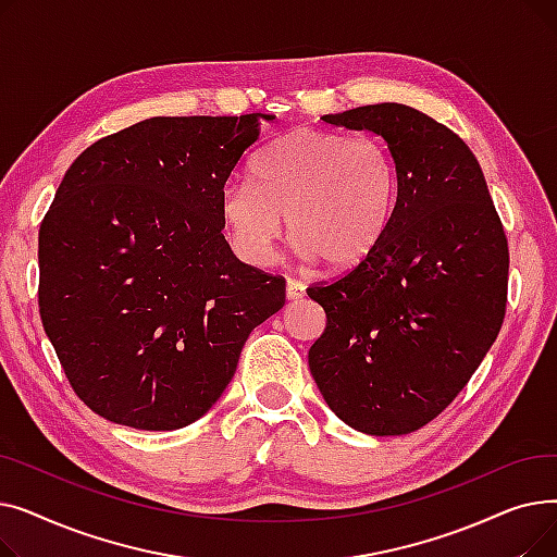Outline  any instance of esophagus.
Wrapping results in <instances>:
<instances>
[{"label": "esophagus", "mask_w": 557, "mask_h": 557, "mask_svg": "<svg viewBox=\"0 0 557 557\" xmlns=\"http://www.w3.org/2000/svg\"><path fill=\"white\" fill-rule=\"evenodd\" d=\"M305 284L302 282H298V280H288L286 282V298L288 300H300L302 296H305Z\"/></svg>", "instance_id": "1"}]
</instances>
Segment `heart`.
<instances>
[{
	"instance_id": "b5f03b06",
	"label": "heart",
	"mask_w": 557,
	"mask_h": 557,
	"mask_svg": "<svg viewBox=\"0 0 557 557\" xmlns=\"http://www.w3.org/2000/svg\"><path fill=\"white\" fill-rule=\"evenodd\" d=\"M250 183L219 198L225 237L244 261L267 267L284 237V216L302 259L347 271L384 239L397 202V166L376 137L298 128L261 153Z\"/></svg>"
}]
</instances>
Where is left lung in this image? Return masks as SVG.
Here are the masks:
<instances>
[{"label": "left lung", "instance_id": "obj_1", "mask_svg": "<svg viewBox=\"0 0 557 557\" xmlns=\"http://www.w3.org/2000/svg\"><path fill=\"white\" fill-rule=\"evenodd\" d=\"M384 137L397 202L357 269L307 296L327 313L309 368L327 406L368 435H404L441 416L496 341L508 298V242L474 153L401 103L325 114Z\"/></svg>", "mask_w": 557, "mask_h": 557}]
</instances>
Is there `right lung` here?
<instances>
[{"mask_svg": "<svg viewBox=\"0 0 557 557\" xmlns=\"http://www.w3.org/2000/svg\"><path fill=\"white\" fill-rule=\"evenodd\" d=\"M271 114L153 116L85 149L38 234L42 327L70 386L114 424L202 418L248 334L284 307V277L232 255L230 173Z\"/></svg>", "mask_w": 557, "mask_h": 557, "instance_id": "right-lung-1", "label": "right lung"}]
</instances>
